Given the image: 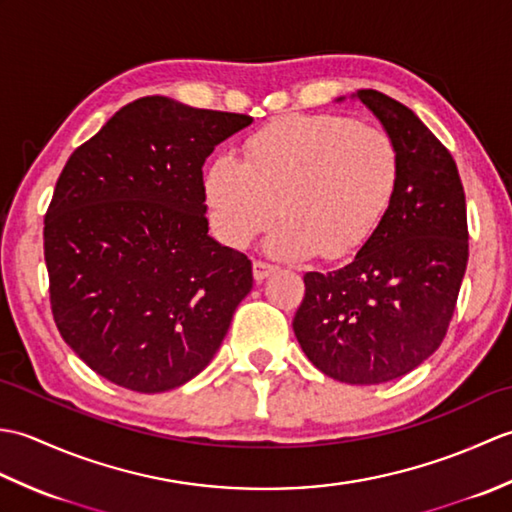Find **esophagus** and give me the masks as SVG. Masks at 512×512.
<instances>
[{
	"label": "esophagus",
	"mask_w": 512,
	"mask_h": 512,
	"mask_svg": "<svg viewBox=\"0 0 512 512\" xmlns=\"http://www.w3.org/2000/svg\"><path fill=\"white\" fill-rule=\"evenodd\" d=\"M270 273H275V266L273 264H266V262H262V259H257V262H253V277H255V281H264Z\"/></svg>",
	"instance_id": "34e87169"
}]
</instances>
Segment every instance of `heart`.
I'll use <instances>...</instances> for the list:
<instances>
[{"mask_svg": "<svg viewBox=\"0 0 512 512\" xmlns=\"http://www.w3.org/2000/svg\"><path fill=\"white\" fill-rule=\"evenodd\" d=\"M398 149L387 132L339 114L277 118L246 140L244 162L220 156L204 198L215 235L244 248L273 222L277 257L341 259L356 253L394 200Z\"/></svg>", "mask_w": 512, "mask_h": 512, "instance_id": "obj_1", "label": "heart"}]
</instances>
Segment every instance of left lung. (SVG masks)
<instances>
[{"label": "left lung", "mask_w": 512, "mask_h": 512, "mask_svg": "<svg viewBox=\"0 0 512 512\" xmlns=\"http://www.w3.org/2000/svg\"><path fill=\"white\" fill-rule=\"evenodd\" d=\"M354 96L398 149L396 193L350 264L303 275L306 297L292 328L325 376L378 385L409 374L447 336L469 262V226L449 149L391 96Z\"/></svg>", "instance_id": "8db88e82"}]
</instances>
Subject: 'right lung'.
<instances>
[{
    "label": "right lung",
    "mask_w": 512,
    "mask_h": 512,
    "mask_svg": "<svg viewBox=\"0 0 512 512\" xmlns=\"http://www.w3.org/2000/svg\"><path fill=\"white\" fill-rule=\"evenodd\" d=\"M250 123L143 96L65 162L43 220L52 317L110 383L169 391L220 350L253 266L209 235L202 167Z\"/></svg>",
    "instance_id": "obj_1"
}]
</instances>
